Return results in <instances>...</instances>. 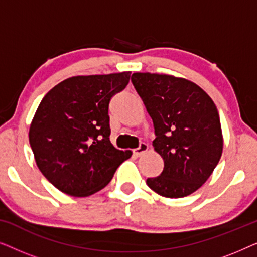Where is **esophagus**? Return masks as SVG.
Wrapping results in <instances>:
<instances>
[{
  "label": "esophagus",
  "mask_w": 257,
  "mask_h": 257,
  "mask_svg": "<svg viewBox=\"0 0 257 257\" xmlns=\"http://www.w3.org/2000/svg\"><path fill=\"white\" fill-rule=\"evenodd\" d=\"M147 150H149V145H147V144H145V143H142L139 145L138 149H136L135 151H133V153H135V156L140 157L142 154L147 152Z\"/></svg>",
  "instance_id": "1"
}]
</instances>
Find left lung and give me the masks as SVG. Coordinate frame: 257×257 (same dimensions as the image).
<instances>
[{
    "label": "left lung",
    "mask_w": 257,
    "mask_h": 257,
    "mask_svg": "<svg viewBox=\"0 0 257 257\" xmlns=\"http://www.w3.org/2000/svg\"><path fill=\"white\" fill-rule=\"evenodd\" d=\"M131 82L152 118L154 151L164 160L161 174L147 179V186L164 198L192 194L208 180L222 156L216 105L182 77L136 72Z\"/></svg>",
    "instance_id": "obj_1"
}]
</instances>
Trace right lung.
Segmentation results:
<instances>
[{
    "instance_id": "right-lung-1",
    "label": "right lung",
    "mask_w": 257,
    "mask_h": 257,
    "mask_svg": "<svg viewBox=\"0 0 257 257\" xmlns=\"http://www.w3.org/2000/svg\"><path fill=\"white\" fill-rule=\"evenodd\" d=\"M130 71L73 76L52 87L38 105L29 143L42 174L65 194L84 198L103 189L130 150L110 142L108 104L124 90Z\"/></svg>"
}]
</instances>
